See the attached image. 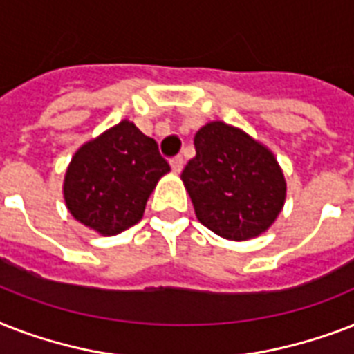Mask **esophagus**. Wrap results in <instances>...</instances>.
<instances>
[{
    "mask_svg": "<svg viewBox=\"0 0 354 354\" xmlns=\"http://www.w3.org/2000/svg\"><path fill=\"white\" fill-rule=\"evenodd\" d=\"M171 169H172V172H176V174H180V172L183 171V158H180V156H178V158H172V160H171Z\"/></svg>",
    "mask_w": 354,
    "mask_h": 354,
    "instance_id": "obj_1",
    "label": "esophagus"
}]
</instances>
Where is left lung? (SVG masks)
I'll return each mask as SVG.
<instances>
[{
    "instance_id": "8db88e82",
    "label": "left lung",
    "mask_w": 354,
    "mask_h": 354,
    "mask_svg": "<svg viewBox=\"0 0 354 354\" xmlns=\"http://www.w3.org/2000/svg\"><path fill=\"white\" fill-rule=\"evenodd\" d=\"M194 149L182 182L196 218L227 241H250L266 232L286 200L285 174L274 152L224 121L200 128Z\"/></svg>"
}]
</instances>
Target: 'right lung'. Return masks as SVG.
<instances>
[{
  "instance_id": "add662e5",
  "label": "right lung",
  "mask_w": 354,
  "mask_h": 354,
  "mask_svg": "<svg viewBox=\"0 0 354 354\" xmlns=\"http://www.w3.org/2000/svg\"><path fill=\"white\" fill-rule=\"evenodd\" d=\"M169 171L154 139L122 119L75 152L64 176L66 207L99 235H118L143 218L150 193Z\"/></svg>"
}]
</instances>
